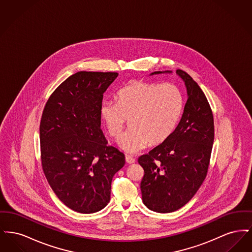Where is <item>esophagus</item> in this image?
<instances>
[{
	"mask_svg": "<svg viewBox=\"0 0 252 252\" xmlns=\"http://www.w3.org/2000/svg\"><path fill=\"white\" fill-rule=\"evenodd\" d=\"M126 161L128 163V164H132L135 162V158L133 157L126 156Z\"/></svg>",
	"mask_w": 252,
	"mask_h": 252,
	"instance_id": "1",
	"label": "esophagus"
}]
</instances>
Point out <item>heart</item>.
<instances>
[{
  "label": "heart",
  "instance_id": "b5f03b06",
  "mask_svg": "<svg viewBox=\"0 0 252 252\" xmlns=\"http://www.w3.org/2000/svg\"><path fill=\"white\" fill-rule=\"evenodd\" d=\"M115 103L106 102L100 116L108 135L118 140L126 120L128 132L118 145L126 153L135 154L148 144L164 143L176 130L184 109V96L180 88L171 83L158 84L132 81L115 95Z\"/></svg>",
  "mask_w": 252,
  "mask_h": 252
}]
</instances>
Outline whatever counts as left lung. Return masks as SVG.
Wrapping results in <instances>:
<instances>
[{
	"label": "left lung",
	"mask_w": 252,
	"mask_h": 252,
	"mask_svg": "<svg viewBox=\"0 0 252 252\" xmlns=\"http://www.w3.org/2000/svg\"><path fill=\"white\" fill-rule=\"evenodd\" d=\"M172 73L154 72L150 75ZM187 102L174 133L138 162L144 168L141 182L144 205L156 213H172L188 203L203 182L215 139L214 116L202 90L181 70Z\"/></svg>",
	"instance_id": "obj_1"
}]
</instances>
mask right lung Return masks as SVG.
<instances>
[{"label":"right lung","mask_w":252,"mask_h":252,"mask_svg":"<svg viewBox=\"0 0 252 252\" xmlns=\"http://www.w3.org/2000/svg\"><path fill=\"white\" fill-rule=\"evenodd\" d=\"M117 72H78L50 96L39 126L41 162L60 201L80 214H94L110 199L113 176L125 155L108 146L101 129L103 94Z\"/></svg>","instance_id":"right-lung-1"}]
</instances>
